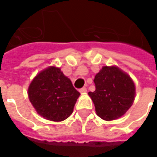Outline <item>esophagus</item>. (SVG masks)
Instances as JSON below:
<instances>
[{"instance_id": "1", "label": "esophagus", "mask_w": 157, "mask_h": 157, "mask_svg": "<svg viewBox=\"0 0 157 157\" xmlns=\"http://www.w3.org/2000/svg\"><path fill=\"white\" fill-rule=\"evenodd\" d=\"M79 91H80L81 93H86V92H87V89L83 87V88H82V89H79Z\"/></svg>"}]
</instances>
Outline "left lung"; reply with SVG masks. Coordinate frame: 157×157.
Segmentation results:
<instances>
[{
  "instance_id": "8db88e82",
  "label": "left lung",
  "mask_w": 157,
  "mask_h": 157,
  "mask_svg": "<svg viewBox=\"0 0 157 157\" xmlns=\"http://www.w3.org/2000/svg\"><path fill=\"white\" fill-rule=\"evenodd\" d=\"M95 90L89 92L97 116L106 121L120 118L132 106L136 87L130 76L116 66H104L95 75Z\"/></svg>"
}]
</instances>
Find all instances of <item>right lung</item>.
I'll return each instance as SVG.
<instances>
[{"label":"right lung","instance_id":"add662e5","mask_svg":"<svg viewBox=\"0 0 157 157\" xmlns=\"http://www.w3.org/2000/svg\"><path fill=\"white\" fill-rule=\"evenodd\" d=\"M28 94L36 112L47 120L62 122L72 114L80 93L60 68L48 67L31 82Z\"/></svg>","mask_w":157,"mask_h":157}]
</instances>
